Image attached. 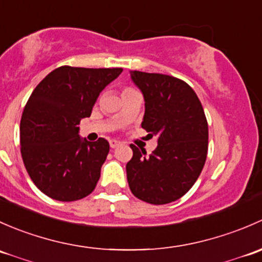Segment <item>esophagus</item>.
<instances>
[{
  "label": "esophagus",
  "mask_w": 262,
  "mask_h": 262,
  "mask_svg": "<svg viewBox=\"0 0 262 262\" xmlns=\"http://www.w3.org/2000/svg\"><path fill=\"white\" fill-rule=\"evenodd\" d=\"M120 145H121V142L117 141V140H111V141H110V146H111L112 149H115V147L120 146Z\"/></svg>",
  "instance_id": "obj_1"
}]
</instances>
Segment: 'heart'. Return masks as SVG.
I'll list each match as a JSON object with an SVG mask.
<instances>
[{"label": "heart", "mask_w": 262, "mask_h": 262, "mask_svg": "<svg viewBox=\"0 0 262 262\" xmlns=\"http://www.w3.org/2000/svg\"><path fill=\"white\" fill-rule=\"evenodd\" d=\"M127 91H135L134 88H131V87H127V88H125V91L123 92H127Z\"/></svg>", "instance_id": "b5f03b06"}]
</instances>
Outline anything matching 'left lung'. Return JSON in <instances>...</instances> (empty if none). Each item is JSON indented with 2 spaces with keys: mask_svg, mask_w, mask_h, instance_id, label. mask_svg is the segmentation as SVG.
<instances>
[{
  "mask_svg": "<svg viewBox=\"0 0 262 262\" xmlns=\"http://www.w3.org/2000/svg\"><path fill=\"white\" fill-rule=\"evenodd\" d=\"M142 92L145 115L141 127L158 146L151 155L130 145L126 165L128 187L136 198L166 204L182 198L201 175L208 151V123L195 92L182 79L159 73L131 71Z\"/></svg>",
  "mask_w": 262,
  "mask_h": 262,
  "instance_id": "1",
  "label": "left lung"
}]
</instances>
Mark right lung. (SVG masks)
I'll return each instance as SVG.
<instances>
[{"label": "right lung", "instance_id": "add662e5", "mask_svg": "<svg viewBox=\"0 0 262 262\" xmlns=\"http://www.w3.org/2000/svg\"><path fill=\"white\" fill-rule=\"evenodd\" d=\"M122 68H74L49 73L31 93L20 122L21 156L34 184L55 201L73 202L91 194L101 177L110 144L78 135L99 93Z\"/></svg>", "mask_w": 262, "mask_h": 262}]
</instances>
